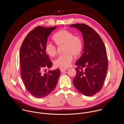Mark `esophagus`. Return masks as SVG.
<instances>
[{
	"label": "esophagus",
	"instance_id": "34e87169",
	"mask_svg": "<svg viewBox=\"0 0 124 124\" xmlns=\"http://www.w3.org/2000/svg\"><path fill=\"white\" fill-rule=\"evenodd\" d=\"M60 71L61 72H63L64 71L67 70L68 69H66V68H60Z\"/></svg>",
	"mask_w": 124,
	"mask_h": 124
}]
</instances>
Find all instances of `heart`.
Listing matches in <instances>:
<instances>
[{"instance_id": "obj_1", "label": "heart", "mask_w": 124, "mask_h": 124, "mask_svg": "<svg viewBox=\"0 0 124 124\" xmlns=\"http://www.w3.org/2000/svg\"><path fill=\"white\" fill-rule=\"evenodd\" d=\"M53 39L57 46H64V54L54 61V64L56 67H68L72 62L73 56L77 57L81 54L83 49L82 40L80 36L74 35L71 31L66 29L60 30L54 35ZM45 51L52 57L55 56L57 53L56 47L51 43L46 44Z\"/></svg>"}]
</instances>
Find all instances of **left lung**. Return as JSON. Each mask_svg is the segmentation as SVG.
I'll return each instance as SVG.
<instances>
[{
    "mask_svg": "<svg viewBox=\"0 0 124 124\" xmlns=\"http://www.w3.org/2000/svg\"><path fill=\"white\" fill-rule=\"evenodd\" d=\"M83 35L84 50L75 63L76 74L73 80L75 88L86 96H92L103 87L106 78L108 59L105 46L99 35L87 25L74 24Z\"/></svg>",
    "mask_w": 124,
    "mask_h": 124,
    "instance_id": "1",
    "label": "left lung"
}]
</instances>
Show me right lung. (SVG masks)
<instances>
[{
	"label": "right lung",
	"instance_id": "1",
	"mask_svg": "<svg viewBox=\"0 0 124 124\" xmlns=\"http://www.w3.org/2000/svg\"><path fill=\"white\" fill-rule=\"evenodd\" d=\"M56 28L36 27L27 35L20 47L21 76L27 90L37 98L49 94L55 89L60 75L58 68L47 73L43 72H46L45 68L52 67L45 46L48 36Z\"/></svg>",
	"mask_w": 124,
	"mask_h": 124
}]
</instances>
